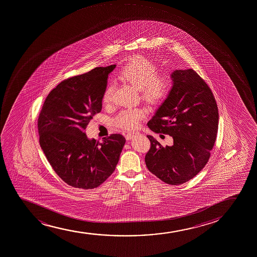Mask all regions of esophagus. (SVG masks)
Masks as SVG:
<instances>
[{
  "instance_id": "esophagus-1",
  "label": "esophagus",
  "mask_w": 257,
  "mask_h": 257,
  "mask_svg": "<svg viewBox=\"0 0 257 257\" xmlns=\"http://www.w3.org/2000/svg\"><path fill=\"white\" fill-rule=\"evenodd\" d=\"M136 134H137L136 133H128L124 135V137H125L126 140H131V139H133L135 137Z\"/></svg>"
}]
</instances>
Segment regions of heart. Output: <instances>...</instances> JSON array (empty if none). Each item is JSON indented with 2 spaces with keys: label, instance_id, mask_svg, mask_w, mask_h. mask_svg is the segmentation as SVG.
I'll return each mask as SVG.
<instances>
[{
  "label": "heart",
  "instance_id": "obj_1",
  "mask_svg": "<svg viewBox=\"0 0 257 257\" xmlns=\"http://www.w3.org/2000/svg\"><path fill=\"white\" fill-rule=\"evenodd\" d=\"M117 78L125 84L139 89L141 98L148 103L158 105L165 101L173 89V81L168 72L159 73L156 62L144 56L132 58L117 73ZM114 89L108 84L102 94L105 105H111L113 101ZM147 114L144 108L123 110L116 116L113 123L118 127L133 130Z\"/></svg>",
  "mask_w": 257,
  "mask_h": 257
}]
</instances>
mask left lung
<instances>
[{"label": "left lung", "instance_id": "8db88e82", "mask_svg": "<svg viewBox=\"0 0 257 257\" xmlns=\"http://www.w3.org/2000/svg\"><path fill=\"white\" fill-rule=\"evenodd\" d=\"M172 78L173 89L148 126L173 137V145L163 147L147 136L150 149L145 163L166 184L179 185L193 179L208 163L216 140L219 112L212 90L193 69L176 70Z\"/></svg>", "mask_w": 257, "mask_h": 257}]
</instances>
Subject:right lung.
<instances>
[{"label":"right lung","instance_id":"obj_1","mask_svg":"<svg viewBox=\"0 0 257 257\" xmlns=\"http://www.w3.org/2000/svg\"><path fill=\"white\" fill-rule=\"evenodd\" d=\"M115 66L62 81L49 92L38 117L41 148L58 176L72 187H98L118 164L125 143L121 134H111L100 143L88 139L84 132L101 112L107 77Z\"/></svg>","mask_w":257,"mask_h":257}]
</instances>
